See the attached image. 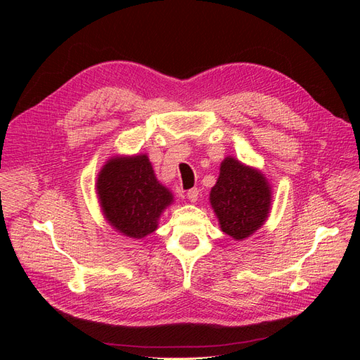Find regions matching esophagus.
<instances>
[{
	"mask_svg": "<svg viewBox=\"0 0 360 360\" xmlns=\"http://www.w3.org/2000/svg\"><path fill=\"white\" fill-rule=\"evenodd\" d=\"M198 195H200V191H198L197 188H192V189H189V191H188L186 197H188V200H189L191 202H197V200H198Z\"/></svg>",
	"mask_w": 360,
	"mask_h": 360,
	"instance_id": "obj_1",
	"label": "esophagus"
}]
</instances>
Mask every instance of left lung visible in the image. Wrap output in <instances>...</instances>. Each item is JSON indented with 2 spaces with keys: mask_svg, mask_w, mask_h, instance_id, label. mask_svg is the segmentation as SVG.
I'll list each match as a JSON object with an SVG mask.
<instances>
[{
  "mask_svg": "<svg viewBox=\"0 0 360 360\" xmlns=\"http://www.w3.org/2000/svg\"><path fill=\"white\" fill-rule=\"evenodd\" d=\"M210 204L221 230L236 240H243L266 222L271 189L263 172L228 156L210 191Z\"/></svg>",
  "mask_w": 360,
  "mask_h": 360,
  "instance_id": "1",
  "label": "left lung"
}]
</instances>
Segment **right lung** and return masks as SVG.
I'll use <instances>...</instances> for the list:
<instances>
[{
	"mask_svg": "<svg viewBox=\"0 0 360 360\" xmlns=\"http://www.w3.org/2000/svg\"><path fill=\"white\" fill-rule=\"evenodd\" d=\"M96 189L106 221L132 238L156 231L162 212L174 200L158 181L147 155L111 158L97 176Z\"/></svg>",
	"mask_w": 360,
	"mask_h": 360,
	"instance_id": "1",
	"label": "right lung"
}]
</instances>
